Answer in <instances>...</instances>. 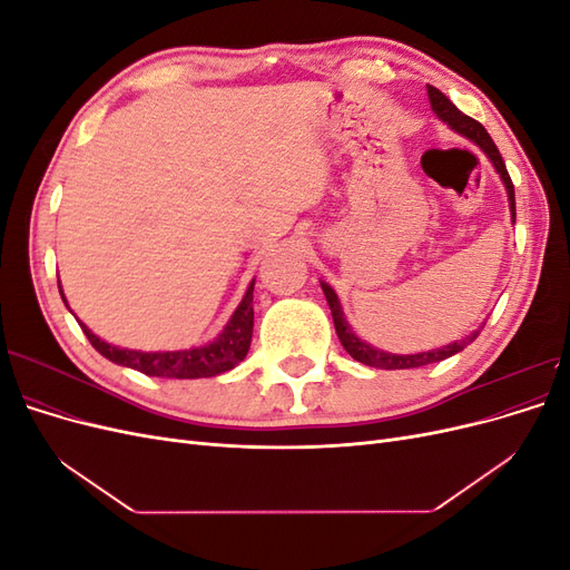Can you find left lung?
I'll return each mask as SVG.
<instances>
[{
  "instance_id": "left-lung-1",
  "label": "left lung",
  "mask_w": 570,
  "mask_h": 570,
  "mask_svg": "<svg viewBox=\"0 0 570 570\" xmlns=\"http://www.w3.org/2000/svg\"><path fill=\"white\" fill-rule=\"evenodd\" d=\"M428 97H430V107H433V111L438 114L440 120H444V124L450 126L452 130H456L459 135L469 137L471 142H475L482 151L488 154V159L492 161L499 178H502V183L507 187L509 209H511V218L515 223L513 183L509 178V170H507V164L502 159V154H499L497 145L492 142V137L488 135V130L482 128L475 118L461 114L450 99H446L438 88H433V85H428ZM321 287H323V295L327 299V306H331V312H333L335 331H337V337L342 342V347L350 352L352 358L361 361V364H366V366H373V368L396 371V368H419V366H428V364H438V361H444V358L454 356L456 352L465 350L478 337V331H475L471 335H465L463 340H456L452 344H444V347L421 352V354H390V352H383V350H375V347H371V344H366L361 337H356V333L352 331V325L347 323V318H344V314H342V306H340V299L335 295V289L327 285V283H323V281H321Z\"/></svg>"
}]
</instances>
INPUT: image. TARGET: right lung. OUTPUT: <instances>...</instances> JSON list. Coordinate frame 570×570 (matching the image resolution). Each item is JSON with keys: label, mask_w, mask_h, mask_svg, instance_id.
Returning a JSON list of instances; mask_svg holds the SVG:
<instances>
[{"label": "right lung", "mask_w": 570, "mask_h": 570, "mask_svg": "<svg viewBox=\"0 0 570 570\" xmlns=\"http://www.w3.org/2000/svg\"><path fill=\"white\" fill-rule=\"evenodd\" d=\"M61 299L63 289L59 285ZM254 281L249 283L243 302L235 308L228 325L223 327L216 340L209 344H202V347L193 350H180V352H140V350H120L114 344L97 337L88 325L82 321L80 327L85 337L90 340L92 347L107 356L109 361L118 366H128L140 371L145 375H157V377H178V381H193V377H214L218 373H226L235 368L239 361H243L249 352L252 344V331H254ZM68 306V304H66Z\"/></svg>", "instance_id": "1"}]
</instances>
